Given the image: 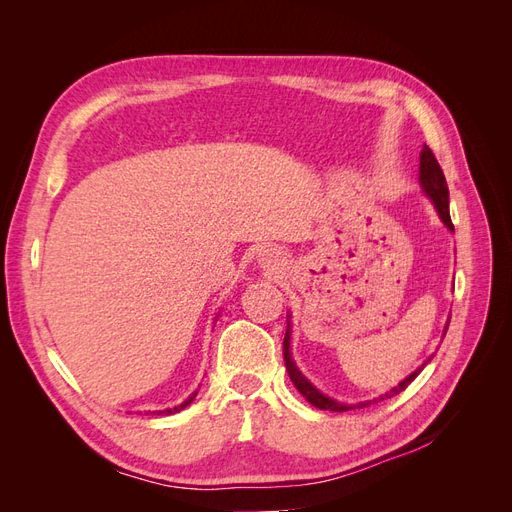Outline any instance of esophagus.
Returning <instances> with one entry per match:
<instances>
[{
    "mask_svg": "<svg viewBox=\"0 0 512 512\" xmlns=\"http://www.w3.org/2000/svg\"><path fill=\"white\" fill-rule=\"evenodd\" d=\"M262 260H265V265L271 267V269H280L282 262H284L280 252H275V250H267L265 254H262Z\"/></svg>",
    "mask_w": 512,
    "mask_h": 512,
    "instance_id": "obj_1",
    "label": "esophagus"
}]
</instances>
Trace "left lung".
Listing matches in <instances>:
<instances>
[{
  "mask_svg": "<svg viewBox=\"0 0 512 512\" xmlns=\"http://www.w3.org/2000/svg\"><path fill=\"white\" fill-rule=\"evenodd\" d=\"M418 181H421V188L431 198V203L436 205L440 220L446 224V228L448 230H455L453 222H451V213H448V185H446L444 173H442V168H440L436 156H433V151L427 145H423V151H421V168H418ZM444 335H446V331H444ZM284 361H286V371H288L292 384L297 386L299 393L309 401V404L320 408V410H331V412H346V410L354 408V406L339 404V401H335V399H331L327 395H322L316 389V386L309 382L301 374V371L297 369V365H294V361H292V354H290V324H288V331H286V337H284ZM423 367L425 365H421L416 371H412V374L404 382H399L395 389H391L389 393H384V395H380L376 399L361 401V404H356V408H365V406H371V404H378V401L389 399L393 395H399L418 374H421Z\"/></svg>",
  "mask_w": 512,
  "mask_h": 512,
  "instance_id": "8db88e82",
  "label": "left lung"
}]
</instances>
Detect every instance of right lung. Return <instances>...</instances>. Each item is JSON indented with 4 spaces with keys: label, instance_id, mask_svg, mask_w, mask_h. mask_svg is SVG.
Returning <instances> with one entry per match:
<instances>
[{
    "label": "right lung",
    "instance_id": "add662e5",
    "mask_svg": "<svg viewBox=\"0 0 512 512\" xmlns=\"http://www.w3.org/2000/svg\"><path fill=\"white\" fill-rule=\"evenodd\" d=\"M194 397H196V393H192V395H190L188 399H185V401H183V404H179V406H175V408H168V410H160L158 414H173V412H179V410H183L185 406H190V404H192V399H194Z\"/></svg>",
    "mask_w": 512,
    "mask_h": 512
}]
</instances>
